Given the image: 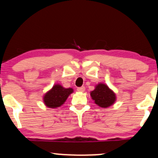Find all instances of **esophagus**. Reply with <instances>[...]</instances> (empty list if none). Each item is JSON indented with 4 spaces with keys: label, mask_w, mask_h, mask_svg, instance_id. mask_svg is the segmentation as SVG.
I'll use <instances>...</instances> for the list:
<instances>
[{
    "label": "esophagus",
    "mask_w": 158,
    "mask_h": 158,
    "mask_svg": "<svg viewBox=\"0 0 158 158\" xmlns=\"http://www.w3.org/2000/svg\"><path fill=\"white\" fill-rule=\"evenodd\" d=\"M77 90L79 91V92H84L85 90V87H78L77 88Z\"/></svg>",
    "instance_id": "esophagus-1"
}]
</instances>
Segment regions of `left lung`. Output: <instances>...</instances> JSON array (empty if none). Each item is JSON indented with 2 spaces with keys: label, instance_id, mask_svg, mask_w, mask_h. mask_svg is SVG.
<instances>
[{
  "label": "left lung",
  "instance_id": "8db88e82",
  "mask_svg": "<svg viewBox=\"0 0 158 158\" xmlns=\"http://www.w3.org/2000/svg\"><path fill=\"white\" fill-rule=\"evenodd\" d=\"M90 96L98 106L104 108L113 105L116 100L115 93L103 83L96 85L94 90L90 92Z\"/></svg>",
  "mask_w": 158,
  "mask_h": 158
}]
</instances>
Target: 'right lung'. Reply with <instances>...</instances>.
I'll return each mask as SVG.
<instances>
[{
	"mask_svg": "<svg viewBox=\"0 0 158 158\" xmlns=\"http://www.w3.org/2000/svg\"><path fill=\"white\" fill-rule=\"evenodd\" d=\"M73 92L72 88H64L60 85H54L43 96L45 106L49 108H56L64 103L70 94Z\"/></svg>",
	"mask_w": 158,
	"mask_h": 158,
	"instance_id": "1",
	"label": "right lung"
}]
</instances>
